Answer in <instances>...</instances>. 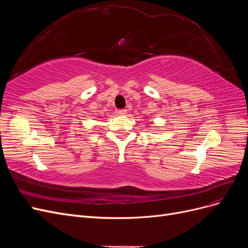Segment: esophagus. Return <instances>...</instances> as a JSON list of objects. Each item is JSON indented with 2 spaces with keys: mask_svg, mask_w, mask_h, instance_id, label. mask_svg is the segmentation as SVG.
<instances>
[{
  "mask_svg": "<svg viewBox=\"0 0 248 248\" xmlns=\"http://www.w3.org/2000/svg\"><path fill=\"white\" fill-rule=\"evenodd\" d=\"M118 114H119V115H122V116H123V115H126V114H127V109H119V110H118Z\"/></svg>",
  "mask_w": 248,
  "mask_h": 248,
  "instance_id": "obj_1",
  "label": "esophagus"
}]
</instances>
